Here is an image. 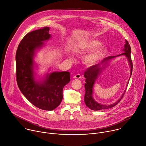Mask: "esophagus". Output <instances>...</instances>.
I'll use <instances>...</instances> for the list:
<instances>
[{"instance_id": "obj_1", "label": "esophagus", "mask_w": 146, "mask_h": 146, "mask_svg": "<svg viewBox=\"0 0 146 146\" xmlns=\"http://www.w3.org/2000/svg\"><path fill=\"white\" fill-rule=\"evenodd\" d=\"M81 77H82L81 75H80V74H76V75H75L73 76V78H75V79H80Z\"/></svg>"}]
</instances>
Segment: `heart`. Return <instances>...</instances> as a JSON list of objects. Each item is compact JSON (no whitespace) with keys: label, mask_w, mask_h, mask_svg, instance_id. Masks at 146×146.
Wrapping results in <instances>:
<instances>
[{"label":"heart","mask_w":146,"mask_h":146,"mask_svg":"<svg viewBox=\"0 0 146 146\" xmlns=\"http://www.w3.org/2000/svg\"><path fill=\"white\" fill-rule=\"evenodd\" d=\"M101 42L96 39H92L81 42L79 45L80 50L83 52L92 50L101 45ZM106 49L105 47H101L93 53L87 55L84 59V62L88 66H93L97 64L106 54Z\"/></svg>","instance_id":"1"}]
</instances>
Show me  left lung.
I'll return each instance as SVG.
<instances>
[{"instance_id": "left-lung-1", "label": "left lung", "mask_w": 146, "mask_h": 146, "mask_svg": "<svg viewBox=\"0 0 146 146\" xmlns=\"http://www.w3.org/2000/svg\"><path fill=\"white\" fill-rule=\"evenodd\" d=\"M123 50L124 51V53L117 55L116 56H108L106 58H105L104 60V62L106 63L107 61L109 60L110 59L114 58L115 57L119 56L121 55H125L127 58L128 62L129 63V65L131 66V76L132 75V68H133V64L132 61L131 59V46L129 44V42L127 41V40H125V44L124 45V48L123 49ZM105 63L104 64V65ZM105 67H101L100 66L99 64L93 65L90 67L87 68L84 73V76L86 78V83L84 84L85 87V95H84V102L86 104V105L90 109L93 110H102V109H106L108 108H111L115 105H117L120 102V101L123 98L125 92L122 95L120 99H119L117 102L114 104H113L110 105H101L98 102H97L93 98L92 94H93V87L94 84L95 80H96L97 76L101 73L102 69L104 68Z\"/></svg>"}]
</instances>
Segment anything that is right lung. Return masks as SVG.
I'll return each mask as SVG.
<instances>
[{"mask_svg":"<svg viewBox=\"0 0 146 146\" xmlns=\"http://www.w3.org/2000/svg\"><path fill=\"white\" fill-rule=\"evenodd\" d=\"M48 27L28 33L21 41L16 52V76L18 87L23 96L37 108L52 110L63 99V89L70 81L68 71L53 72L42 82L35 80L33 56L36 48L50 37Z\"/></svg>","mask_w":146,"mask_h":146,"instance_id":"1","label":"right lung"}]
</instances>
